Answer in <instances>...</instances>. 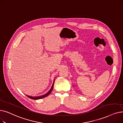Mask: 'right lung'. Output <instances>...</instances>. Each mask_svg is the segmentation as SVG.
I'll return each mask as SVG.
<instances>
[{
  "mask_svg": "<svg viewBox=\"0 0 123 123\" xmlns=\"http://www.w3.org/2000/svg\"><path fill=\"white\" fill-rule=\"evenodd\" d=\"M54 81H55V79L54 80V82H53V84L52 85V87L51 88L50 90H49V91L46 94H44V95H41V96H39V97H31V96H29L28 95H26V96H27L28 97H29V98L32 99H41V98H44L46 97H47L48 95H49L50 94V93L52 92V90L53 89V86H54Z\"/></svg>",
  "mask_w": 123,
  "mask_h": 123,
  "instance_id": "obj_1",
  "label": "right lung"
}]
</instances>
